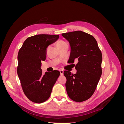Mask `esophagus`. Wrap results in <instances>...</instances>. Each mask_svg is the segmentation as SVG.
I'll use <instances>...</instances> for the list:
<instances>
[{"instance_id":"34e87169","label":"esophagus","mask_w":124,"mask_h":124,"mask_svg":"<svg viewBox=\"0 0 124 124\" xmlns=\"http://www.w3.org/2000/svg\"><path fill=\"white\" fill-rule=\"evenodd\" d=\"M59 72H60V73H61V75H63V71L62 70H59Z\"/></svg>"}]
</instances>
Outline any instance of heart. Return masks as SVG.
I'll return each instance as SVG.
<instances>
[{"mask_svg":"<svg viewBox=\"0 0 124 124\" xmlns=\"http://www.w3.org/2000/svg\"><path fill=\"white\" fill-rule=\"evenodd\" d=\"M64 43H65V42H63V41H58V42H57V46H60V45H61L62 44Z\"/></svg>","mask_w":124,"mask_h":124,"instance_id":"1","label":"heart"}]
</instances>
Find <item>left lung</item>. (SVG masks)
Listing matches in <instances>:
<instances>
[{"mask_svg": "<svg viewBox=\"0 0 124 124\" xmlns=\"http://www.w3.org/2000/svg\"><path fill=\"white\" fill-rule=\"evenodd\" d=\"M70 46V63L78 62L76 74L64 71L66 88L69 98L78 102L89 99L94 93L102 74V53L93 36L82 31L63 33Z\"/></svg>", "mask_w": 124, "mask_h": 124, "instance_id": "8db88e82", "label": "left lung"}]
</instances>
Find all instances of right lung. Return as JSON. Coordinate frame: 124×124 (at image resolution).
Returning a JSON list of instances; mask_svg holds the SVG:
<instances>
[{"label": "right lung", "mask_w": 124, "mask_h": 124, "mask_svg": "<svg viewBox=\"0 0 124 124\" xmlns=\"http://www.w3.org/2000/svg\"><path fill=\"white\" fill-rule=\"evenodd\" d=\"M59 35H37L24 41L17 55V72L25 95L33 102L40 103L51 96L60 72L58 70L42 74L41 61L46 58L47 46L55 42Z\"/></svg>", "instance_id": "add662e5"}]
</instances>
